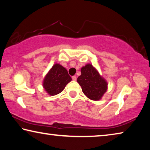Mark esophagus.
Wrapping results in <instances>:
<instances>
[{
    "mask_svg": "<svg viewBox=\"0 0 150 150\" xmlns=\"http://www.w3.org/2000/svg\"><path fill=\"white\" fill-rule=\"evenodd\" d=\"M72 79H73V81H76V80H77V77H75V76H73V77H72Z\"/></svg>",
    "mask_w": 150,
    "mask_h": 150,
    "instance_id": "esophagus-1",
    "label": "esophagus"
}]
</instances>
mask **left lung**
Masks as SVG:
<instances>
[{"label": "left lung", "instance_id": "8db88e82", "mask_svg": "<svg viewBox=\"0 0 150 150\" xmlns=\"http://www.w3.org/2000/svg\"><path fill=\"white\" fill-rule=\"evenodd\" d=\"M81 75L77 82L83 93L93 100H100L107 90V82L91 64H87L81 69Z\"/></svg>", "mask_w": 150, "mask_h": 150}]
</instances>
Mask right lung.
I'll return each mask as SVG.
<instances>
[{
  "instance_id": "obj_1",
  "label": "right lung",
  "mask_w": 150,
  "mask_h": 150,
  "mask_svg": "<svg viewBox=\"0 0 150 150\" xmlns=\"http://www.w3.org/2000/svg\"><path fill=\"white\" fill-rule=\"evenodd\" d=\"M71 81L67 69L58 63H55L45 75L43 87L50 95L60 93L65 86Z\"/></svg>"
}]
</instances>
